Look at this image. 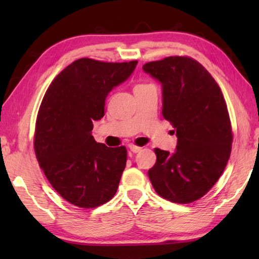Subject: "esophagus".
I'll return each mask as SVG.
<instances>
[{
    "label": "esophagus",
    "mask_w": 259,
    "mask_h": 259,
    "mask_svg": "<svg viewBox=\"0 0 259 259\" xmlns=\"http://www.w3.org/2000/svg\"><path fill=\"white\" fill-rule=\"evenodd\" d=\"M129 148H130V151L133 152V153H138V152L142 151V147L136 146V145H133V144H131V145H129Z\"/></svg>",
    "instance_id": "34e87169"
}]
</instances>
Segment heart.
<instances>
[{"mask_svg": "<svg viewBox=\"0 0 259 259\" xmlns=\"http://www.w3.org/2000/svg\"><path fill=\"white\" fill-rule=\"evenodd\" d=\"M139 85H140V84H139Z\"/></svg>", "mask_w": 259, "mask_h": 259, "instance_id": "heart-1", "label": "heart"}]
</instances>
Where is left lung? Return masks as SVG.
<instances>
[{"label":"left lung","instance_id":"1","mask_svg":"<svg viewBox=\"0 0 259 259\" xmlns=\"http://www.w3.org/2000/svg\"><path fill=\"white\" fill-rule=\"evenodd\" d=\"M162 85V115L177 136L176 151L155 148L148 170L155 192L175 203H191L208 193L230 159L232 126L222 90L199 61L166 57L143 66Z\"/></svg>","mask_w":259,"mask_h":259}]
</instances>
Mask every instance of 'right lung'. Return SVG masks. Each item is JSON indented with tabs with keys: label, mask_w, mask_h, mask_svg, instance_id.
I'll list each match as a JSON object with an SVG mask.
<instances>
[{
	"label": "right lung",
	"mask_w": 259,
	"mask_h": 259,
	"mask_svg": "<svg viewBox=\"0 0 259 259\" xmlns=\"http://www.w3.org/2000/svg\"><path fill=\"white\" fill-rule=\"evenodd\" d=\"M137 63L77 59L56 76L43 97L35 154L52 187L76 207H99L119 187L126 148L97 143L91 131L104 116L107 95L128 80Z\"/></svg>",
	"instance_id": "1"
}]
</instances>
